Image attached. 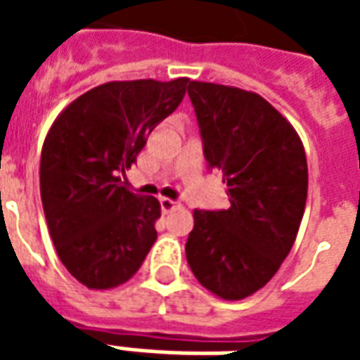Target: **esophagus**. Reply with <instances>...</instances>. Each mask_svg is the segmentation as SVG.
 <instances>
[{"label": "esophagus", "mask_w": 360, "mask_h": 360, "mask_svg": "<svg viewBox=\"0 0 360 360\" xmlns=\"http://www.w3.org/2000/svg\"><path fill=\"white\" fill-rule=\"evenodd\" d=\"M160 204H162V212H164V214H169V212L183 208V204L177 202V200H172V198H162Z\"/></svg>", "instance_id": "34e87169"}]
</instances>
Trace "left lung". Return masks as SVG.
Masks as SVG:
<instances>
[{"mask_svg": "<svg viewBox=\"0 0 360 360\" xmlns=\"http://www.w3.org/2000/svg\"><path fill=\"white\" fill-rule=\"evenodd\" d=\"M204 158L224 173L227 210H195L187 262L200 285L241 301L270 281L301 226L309 167L293 125L257 92L188 82Z\"/></svg>", "mask_w": 360, "mask_h": 360, "instance_id": "left-lung-1", "label": "left lung"}]
</instances>
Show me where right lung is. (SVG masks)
I'll list each match as a JSON object with an SVG mask.
<instances>
[{"mask_svg": "<svg viewBox=\"0 0 360 360\" xmlns=\"http://www.w3.org/2000/svg\"><path fill=\"white\" fill-rule=\"evenodd\" d=\"M188 82H105L69 103L46 134L40 196L48 229L59 260L89 289L129 281L156 241L162 206L134 195L125 172Z\"/></svg>", "mask_w": 360, "mask_h": 360, "instance_id": "1", "label": "right lung"}]
</instances>
